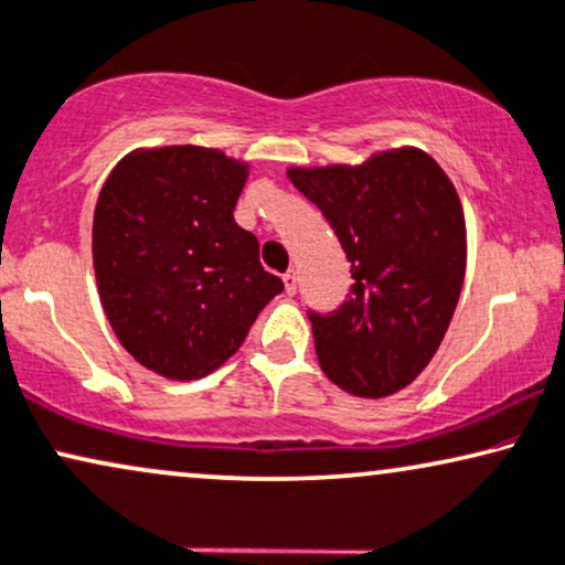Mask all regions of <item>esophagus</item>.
Listing matches in <instances>:
<instances>
[{
	"label": "esophagus",
	"instance_id": "obj_1",
	"mask_svg": "<svg viewBox=\"0 0 565 565\" xmlns=\"http://www.w3.org/2000/svg\"><path fill=\"white\" fill-rule=\"evenodd\" d=\"M281 278H284V289H287V295H295V291H297V274H295V270H287V274H284Z\"/></svg>",
	"mask_w": 565,
	"mask_h": 565
}]
</instances>
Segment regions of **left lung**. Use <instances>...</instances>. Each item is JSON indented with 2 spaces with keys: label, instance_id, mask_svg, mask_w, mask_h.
<instances>
[{
  "label": "left lung",
  "instance_id": "left-lung-1",
  "mask_svg": "<svg viewBox=\"0 0 565 565\" xmlns=\"http://www.w3.org/2000/svg\"><path fill=\"white\" fill-rule=\"evenodd\" d=\"M289 180L352 263L344 302L307 312L320 367L354 396L394 394L438 352L459 302L467 266L459 195L417 148L362 167L289 169Z\"/></svg>",
  "mask_w": 565,
  "mask_h": 565
}]
</instances>
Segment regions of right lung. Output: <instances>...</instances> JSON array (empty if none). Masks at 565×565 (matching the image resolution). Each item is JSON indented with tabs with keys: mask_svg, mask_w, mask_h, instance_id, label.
<instances>
[{
	"mask_svg": "<svg viewBox=\"0 0 565 565\" xmlns=\"http://www.w3.org/2000/svg\"><path fill=\"white\" fill-rule=\"evenodd\" d=\"M245 163L171 146L114 167L93 213V268L119 344L142 367L195 381L237 352L284 281L234 221Z\"/></svg>",
	"mask_w": 565,
	"mask_h": 565,
	"instance_id": "obj_1",
	"label": "right lung"
}]
</instances>
